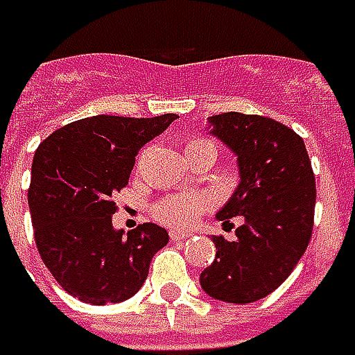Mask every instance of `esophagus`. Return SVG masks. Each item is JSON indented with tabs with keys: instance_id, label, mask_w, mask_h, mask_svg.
Here are the masks:
<instances>
[{
	"instance_id": "esophagus-1",
	"label": "esophagus",
	"mask_w": 355,
	"mask_h": 355,
	"mask_svg": "<svg viewBox=\"0 0 355 355\" xmlns=\"http://www.w3.org/2000/svg\"><path fill=\"white\" fill-rule=\"evenodd\" d=\"M189 237V233L187 231H175V229H171L170 231V239L171 241H182V239Z\"/></svg>"
}]
</instances>
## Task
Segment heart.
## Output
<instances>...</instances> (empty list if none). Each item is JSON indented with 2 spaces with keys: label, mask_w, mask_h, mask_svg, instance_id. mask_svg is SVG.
Returning a JSON list of instances; mask_svg holds the SVG:
<instances>
[{
  "label": "heart",
  "mask_w": 355,
  "mask_h": 355,
  "mask_svg": "<svg viewBox=\"0 0 355 355\" xmlns=\"http://www.w3.org/2000/svg\"><path fill=\"white\" fill-rule=\"evenodd\" d=\"M201 150H215L211 140L203 136H191L185 142V154H193ZM209 207V198L203 193H175L157 201L152 207V213L157 221L171 227L191 225L199 217V213Z\"/></svg>",
  "instance_id": "1"
}]
</instances>
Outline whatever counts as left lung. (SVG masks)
<instances>
[{
    "instance_id": "8db88e82",
    "label": "left lung",
    "mask_w": 355,
    "mask_h": 355,
    "mask_svg": "<svg viewBox=\"0 0 355 355\" xmlns=\"http://www.w3.org/2000/svg\"><path fill=\"white\" fill-rule=\"evenodd\" d=\"M213 136L235 152L237 189L217 213L239 217L235 239L213 237L215 261L201 288L215 300L249 304L279 288L306 251L316 205V180L304 140L277 120L223 112L209 118Z\"/></svg>"
}]
</instances>
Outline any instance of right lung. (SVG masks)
<instances>
[{
    "label": "right lung",
    "mask_w": 355,
    "mask_h": 355,
    "mask_svg": "<svg viewBox=\"0 0 355 355\" xmlns=\"http://www.w3.org/2000/svg\"><path fill=\"white\" fill-rule=\"evenodd\" d=\"M175 118H83L37 148L27 191L37 251L78 300L101 306L134 296L152 257L168 245V231L156 223L116 231L112 198L128 185L140 148Z\"/></svg>",
    "instance_id": "add662e5"
}]
</instances>
